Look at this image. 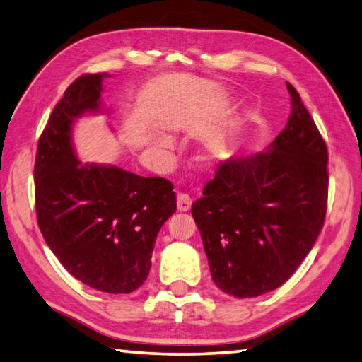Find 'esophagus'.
Segmentation results:
<instances>
[{
	"label": "esophagus",
	"mask_w": 362,
	"mask_h": 362,
	"mask_svg": "<svg viewBox=\"0 0 362 362\" xmlns=\"http://www.w3.org/2000/svg\"><path fill=\"white\" fill-rule=\"evenodd\" d=\"M176 204H178V211H181V212L189 211L190 204H192V198L189 197V194L180 192V194L176 195Z\"/></svg>",
	"instance_id": "1"
}]
</instances>
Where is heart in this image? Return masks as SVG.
Wrapping results in <instances>:
<instances>
[{"mask_svg":"<svg viewBox=\"0 0 362 362\" xmlns=\"http://www.w3.org/2000/svg\"><path fill=\"white\" fill-rule=\"evenodd\" d=\"M156 144L158 146H160V148H170V142L165 137H156Z\"/></svg>","mask_w":362,"mask_h":362,"instance_id":"b5f03b06","label":"heart"}]
</instances>
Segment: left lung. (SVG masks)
<instances>
[{
  "instance_id": "8db88e82",
  "label": "left lung",
  "mask_w": 362,
  "mask_h": 362,
  "mask_svg": "<svg viewBox=\"0 0 362 362\" xmlns=\"http://www.w3.org/2000/svg\"><path fill=\"white\" fill-rule=\"evenodd\" d=\"M284 129L255 156L228 159L192 204L212 281L239 298L275 291L325 222L328 150L298 92Z\"/></svg>"
}]
</instances>
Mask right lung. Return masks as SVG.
<instances>
[{
	"instance_id": "add662e5",
	"label": "right lung",
	"mask_w": 362,
	"mask_h": 362,
	"mask_svg": "<svg viewBox=\"0 0 362 362\" xmlns=\"http://www.w3.org/2000/svg\"><path fill=\"white\" fill-rule=\"evenodd\" d=\"M106 73L67 87L39 139L34 165L35 212L51 252L79 281L107 293L144 284L160 226L176 211L173 184L115 165L81 164L73 122L98 112Z\"/></svg>"
}]
</instances>
